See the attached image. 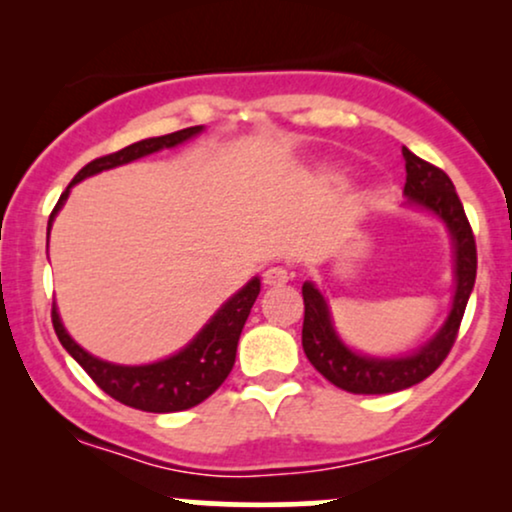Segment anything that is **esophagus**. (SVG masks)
<instances>
[{
	"instance_id": "esophagus-1",
	"label": "esophagus",
	"mask_w": 512,
	"mask_h": 512,
	"mask_svg": "<svg viewBox=\"0 0 512 512\" xmlns=\"http://www.w3.org/2000/svg\"><path fill=\"white\" fill-rule=\"evenodd\" d=\"M291 279V272L286 267H279V264H274V267H267L262 274V281L267 286H284L286 281Z\"/></svg>"
}]
</instances>
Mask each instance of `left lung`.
Instances as JSON below:
<instances>
[{"label":"left lung","mask_w":512,"mask_h":512,"mask_svg":"<svg viewBox=\"0 0 512 512\" xmlns=\"http://www.w3.org/2000/svg\"><path fill=\"white\" fill-rule=\"evenodd\" d=\"M404 161H407V182L404 195L414 204L431 209L440 219L448 223L457 252V291L448 322L436 337L416 354L404 358H368L358 356L339 342L327 313L325 298L313 284H303V351L313 363L317 373L325 375L332 385L342 387L354 395H390V392L407 390V387L421 383L436 370L450 354L455 344L460 322L467 308L469 293L477 279V240H474L472 226L457 197L455 185L433 163L424 161L404 146Z\"/></svg>","instance_id":"obj_1"}]
</instances>
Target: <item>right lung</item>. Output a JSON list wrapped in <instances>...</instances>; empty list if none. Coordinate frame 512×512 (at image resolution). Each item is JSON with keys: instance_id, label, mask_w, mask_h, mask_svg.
Returning <instances> with one entry per match:
<instances>
[{"instance_id": "add662e5", "label": "right lung", "mask_w": 512, "mask_h": 512, "mask_svg": "<svg viewBox=\"0 0 512 512\" xmlns=\"http://www.w3.org/2000/svg\"><path fill=\"white\" fill-rule=\"evenodd\" d=\"M199 132H202V127L178 129V132L163 134V137H151L142 139V142L137 144H129L125 149L115 151V154L93 158L91 163H86V166L74 175L69 187L88 178V175L101 173V170L122 166V163L134 161V158L154 154L158 149H170V146L182 144L185 139L195 137ZM69 187L62 192L60 202L52 209L48 233L52 219H55V214L60 211L64 199L69 195ZM257 293H260V279H252L248 286H243L231 301L223 305L219 313L211 317L209 325L204 327L180 354L170 356L166 361L151 363V366H115V363L101 361V358L86 354V351L64 332L55 305H52V327H55L57 339H60L64 349H67L74 361L91 375L93 383L101 387L105 395H110L117 399V402L127 404V407L132 409L168 414V411L197 407L199 402H204L209 395H214L223 380L228 378L233 363H236L240 332H243L245 320H248Z\"/></svg>"}]
</instances>
